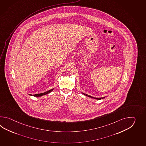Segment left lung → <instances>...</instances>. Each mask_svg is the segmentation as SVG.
Here are the masks:
<instances>
[{
  "label": "left lung",
  "mask_w": 146,
  "mask_h": 146,
  "mask_svg": "<svg viewBox=\"0 0 146 146\" xmlns=\"http://www.w3.org/2000/svg\"><path fill=\"white\" fill-rule=\"evenodd\" d=\"M84 94L85 96H89V97H90V98H93V99H96L97 100H101L103 98H104V97H103V98H94V97H92V96H89V95H88L87 94H84V93H83Z\"/></svg>",
  "instance_id": "1"
}]
</instances>
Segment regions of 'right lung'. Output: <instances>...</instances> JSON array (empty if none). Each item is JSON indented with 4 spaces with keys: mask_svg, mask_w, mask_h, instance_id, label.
Returning <instances> with one entry per match:
<instances>
[{
    "mask_svg": "<svg viewBox=\"0 0 146 146\" xmlns=\"http://www.w3.org/2000/svg\"><path fill=\"white\" fill-rule=\"evenodd\" d=\"M53 90V89H51V90H49V91H47L46 92H44V93H40V94H34V95H33V96H43V95H45V94H48V93H50L51 91H52ZM29 95H30V96H32V94H29Z\"/></svg>",
    "mask_w": 146,
    "mask_h": 146,
    "instance_id": "right-lung-1",
    "label": "right lung"
}]
</instances>
